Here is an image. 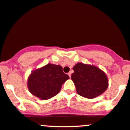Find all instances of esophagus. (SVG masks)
I'll use <instances>...</instances> for the list:
<instances>
[{"label":"esophagus","instance_id":"esophagus-1","mask_svg":"<svg viewBox=\"0 0 130 130\" xmlns=\"http://www.w3.org/2000/svg\"><path fill=\"white\" fill-rule=\"evenodd\" d=\"M68 75H69V77L71 78V72H69V73H68Z\"/></svg>","mask_w":130,"mask_h":130}]
</instances>
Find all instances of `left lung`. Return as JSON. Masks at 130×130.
Here are the masks:
<instances>
[{"instance_id": "obj_1", "label": "left lung", "mask_w": 130, "mask_h": 130, "mask_svg": "<svg viewBox=\"0 0 130 130\" xmlns=\"http://www.w3.org/2000/svg\"><path fill=\"white\" fill-rule=\"evenodd\" d=\"M71 78L78 94L87 98H94L103 93L108 85L107 76L96 67L78 63L73 67Z\"/></svg>"}]
</instances>
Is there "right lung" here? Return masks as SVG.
Here are the masks:
<instances>
[{"label": "right lung", "mask_w": 130, "mask_h": 130, "mask_svg": "<svg viewBox=\"0 0 130 130\" xmlns=\"http://www.w3.org/2000/svg\"><path fill=\"white\" fill-rule=\"evenodd\" d=\"M69 78L60 65L48 63L31 73L28 79V88L34 96L48 100L57 95L62 85Z\"/></svg>", "instance_id": "add662e5"}]
</instances>
